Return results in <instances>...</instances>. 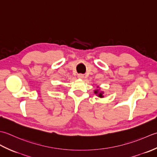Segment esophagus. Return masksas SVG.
<instances>
[{
    "instance_id": "1",
    "label": "esophagus",
    "mask_w": 157,
    "mask_h": 157,
    "mask_svg": "<svg viewBox=\"0 0 157 157\" xmlns=\"http://www.w3.org/2000/svg\"><path fill=\"white\" fill-rule=\"evenodd\" d=\"M78 78H82L83 77V76H82V75H78Z\"/></svg>"
}]
</instances>
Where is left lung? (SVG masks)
I'll use <instances>...</instances> for the list:
<instances>
[{
  "label": "left lung",
  "instance_id": "8db88e82",
  "mask_svg": "<svg viewBox=\"0 0 157 157\" xmlns=\"http://www.w3.org/2000/svg\"><path fill=\"white\" fill-rule=\"evenodd\" d=\"M98 91L97 90V91H95V94H98ZM98 96L99 97H100V98H102V97H103V95H102V94H101V93H100V94H98Z\"/></svg>",
  "mask_w": 157,
  "mask_h": 157
}]
</instances>
